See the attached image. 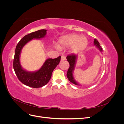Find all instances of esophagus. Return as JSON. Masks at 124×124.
Segmentation results:
<instances>
[{
  "label": "esophagus",
  "mask_w": 124,
  "mask_h": 124,
  "mask_svg": "<svg viewBox=\"0 0 124 124\" xmlns=\"http://www.w3.org/2000/svg\"><path fill=\"white\" fill-rule=\"evenodd\" d=\"M66 59V57H65V56H62L61 57V61H65Z\"/></svg>",
  "instance_id": "obj_1"
}]
</instances>
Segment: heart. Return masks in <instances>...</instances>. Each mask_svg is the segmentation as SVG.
Segmentation results:
<instances>
[{
    "label": "heart",
    "instance_id": "obj_1",
    "mask_svg": "<svg viewBox=\"0 0 124 124\" xmlns=\"http://www.w3.org/2000/svg\"><path fill=\"white\" fill-rule=\"evenodd\" d=\"M61 46H70L73 52H78L83 50L87 46V39L84 36H78L76 34L65 35L58 41ZM59 48L58 46H57Z\"/></svg>",
    "mask_w": 124,
    "mask_h": 124
}]
</instances>
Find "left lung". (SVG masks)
<instances>
[{
	"instance_id": "1",
	"label": "left lung",
	"mask_w": 124,
	"mask_h": 124,
	"mask_svg": "<svg viewBox=\"0 0 124 124\" xmlns=\"http://www.w3.org/2000/svg\"><path fill=\"white\" fill-rule=\"evenodd\" d=\"M93 44L96 46V47L98 48L99 51L102 53V49L100 46V43L96 39H94L93 41ZM78 57V55L75 54H71L68 55L67 56V60L69 62L70 67L68 70V72L67 73V77L68 78V80L71 83L76 85H81V84H79L77 81L75 80L73 77V72L76 68V63L77 62V59Z\"/></svg>"
}]
</instances>
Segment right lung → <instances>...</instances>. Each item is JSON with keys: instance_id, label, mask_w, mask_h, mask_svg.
<instances>
[{"instance_id": "right-lung-1", "label": "right lung", "mask_w": 124, "mask_h": 124, "mask_svg": "<svg viewBox=\"0 0 124 124\" xmlns=\"http://www.w3.org/2000/svg\"><path fill=\"white\" fill-rule=\"evenodd\" d=\"M46 29H41L26 35L16 46L13 68L18 80L29 87L39 88L46 85L51 79L53 70L61 61V56L54 59L48 58L39 70L34 71H28L24 69L21 64L20 56L23 47L33 39L39 40L43 38L46 35Z\"/></svg>"}]
</instances>
